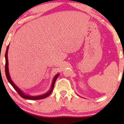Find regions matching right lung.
<instances>
[{"mask_svg": "<svg viewBox=\"0 0 124 124\" xmlns=\"http://www.w3.org/2000/svg\"><path fill=\"white\" fill-rule=\"evenodd\" d=\"M8 48H9V46H8L6 50V54H5V58H6V65H5V72H6V77L7 78L8 82L10 83V84L12 86V87L14 88L17 92L18 93V94L20 95V96H21L22 98H23V99H29V100H39V99H44V98H47V96L50 95L51 94V93L52 92V90L54 89V85H55V81L56 80L57 78L58 77V76L59 75V74H57L55 77H54L53 81H52V83L51 85V86L50 89L49 90L48 92L47 93H46L45 94L43 95H38V96H30V95H28L25 94V93H23V91H22L21 90H20L19 88L17 87L16 85H15L14 83L13 82V81H12V79L11 78V77L9 76V69H8Z\"/></svg>", "mask_w": 124, "mask_h": 124, "instance_id": "right-lung-1", "label": "right lung"}]
</instances>
